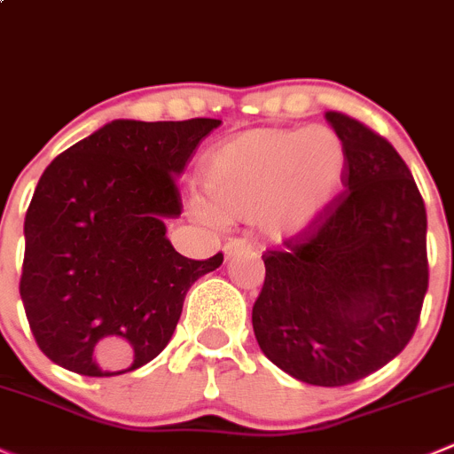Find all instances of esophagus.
<instances>
[{"label":"esophagus","instance_id":"esophagus-1","mask_svg":"<svg viewBox=\"0 0 454 454\" xmlns=\"http://www.w3.org/2000/svg\"><path fill=\"white\" fill-rule=\"evenodd\" d=\"M250 250H253V246H250L246 239H231L226 246H223V254H226V259H235L237 254L250 253Z\"/></svg>","mask_w":454,"mask_h":454}]
</instances>
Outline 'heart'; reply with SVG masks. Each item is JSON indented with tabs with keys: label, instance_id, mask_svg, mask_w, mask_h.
Here are the masks:
<instances>
[{
	"label": "heart",
	"instance_id": "heart-1",
	"mask_svg": "<svg viewBox=\"0 0 454 454\" xmlns=\"http://www.w3.org/2000/svg\"><path fill=\"white\" fill-rule=\"evenodd\" d=\"M346 148L328 129H254L226 139L204 164V197L191 213L204 223L254 219L270 239L310 231L337 200Z\"/></svg>",
	"mask_w": 454,
	"mask_h": 454
}]
</instances>
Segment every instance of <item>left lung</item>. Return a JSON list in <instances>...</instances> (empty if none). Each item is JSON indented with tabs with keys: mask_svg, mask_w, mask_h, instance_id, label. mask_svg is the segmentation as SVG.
I'll use <instances>...</instances> for the list:
<instances>
[{
	"mask_svg": "<svg viewBox=\"0 0 454 454\" xmlns=\"http://www.w3.org/2000/svg\"><path fill=\"white\" fill-rule=\"evenodd\" d=\"M325 120L346 148V191L310 231L263 254L253 330L275 366L334 388L406 348L428 257L426 206L406 161L362 121L333 110Z\"/></svg>",
	"mask_w": 454,
	"mask_h": 454,
	"instance_id": "1",
	"label": "left lung"
}]
</instances>
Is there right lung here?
<instances>
[{"mask_svg":"<svg viewBox=\"0 0 454 454\" xmlns=\"http://www.w3.org/2000/svg\"><path fill=\"white\" fill-rule=\"evenodd\" d=\"M219 120H115L51 161L24 222L20 294L39 350L115 377L168 346L188 288L222 266L173 248L177 177Z\"/></svg>","mask_w":454,"mask_h":454,"instance_id":"right-lung-1","label":"right lung"}]
</instances>
